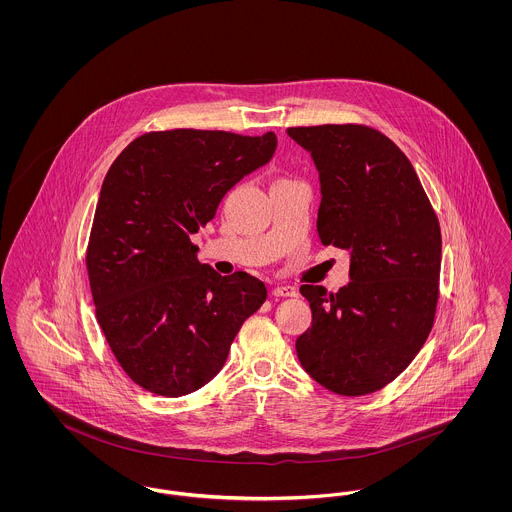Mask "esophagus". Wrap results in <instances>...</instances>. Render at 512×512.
I'll return each mask as SVG.
<instances>
[{"mask_svg":"<svg viewBox=\"0 0 512 512\" xmlns=\"http://www.w3.org/2000/svg\"><path fill=\"white\" fill-rule=\"evenodd\" d=\"M273 296L275 298H292L296 296V288L294 286H286V284H278L273 288Z\"/></svg>","mask_w":512,"mask_h":512,"instance_id":"34e87169","label":"esophagus"}]
</instances>
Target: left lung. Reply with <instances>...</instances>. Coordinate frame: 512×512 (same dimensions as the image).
Here are the masks:
<instances>
[{
	"label": "left lung",
	"mask_w": 512,
	"mask_h": 512,
	"mask_svg": "<svg viewBox=\"0 0 512 512\" xmlns=\"http://www.w3.org/2000/svg\"><path fill=\"white\" fill-rule=\"evenodd\" d=\"M319 171L317 234L347 249L339 292L302 284L312 327L296 341L304 370L339 395L382 390L411 364L433 329L442 237L407 156L362 124L288 128Z\"/></svg>",
	"instance_id": "left-lung-1"
}]
</instances>
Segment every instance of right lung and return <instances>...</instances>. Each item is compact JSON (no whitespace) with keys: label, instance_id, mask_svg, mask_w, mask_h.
Here are the masks:
<instances>
[{"label":"right lung","instance_id":"obj_1","mask_svg":"<svg viewBox=\"0 0 512 512\" xmlns=\"http://www.w3.org/2000/svg\"><path fill=\"white\" fill-rule=\"evenodd\" d=\"M275 150V132L175 128L142 134L113 161L85 263L105 339L144 390L181 397L206 386L267 300L259 278L198 263L191 236Z\"/></svg>","mask_w":512,"mask_h":512}]
</instances>
